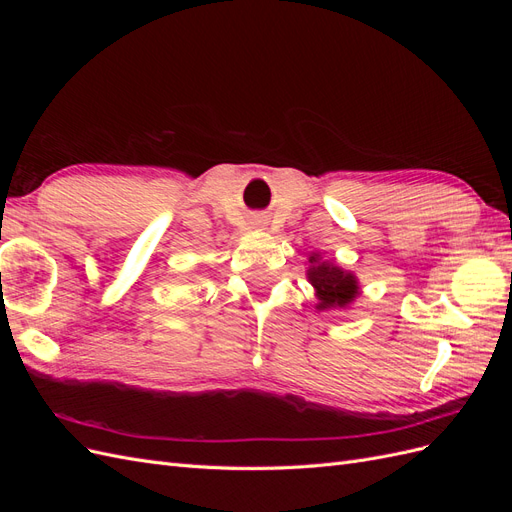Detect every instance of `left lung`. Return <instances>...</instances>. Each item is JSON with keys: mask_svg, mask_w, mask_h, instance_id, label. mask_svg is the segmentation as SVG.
I'll return each mask as SVG.
<instances>
[{"mask_svg": "<svg viewBox=\"0 0 512 512\" xmlns=\"http://www.w3.org/2000/svg\"><path fill=\"white\" fill-rule=\"evenodd\" d=\"M307 282L314 286L316 292V309L329 312V309H346L361 294L359 277L352 271H346L333 260H322L320 252L309 254Z\"/></svg>", "mask_w": 512, "mask_h": 512, "instance_id": "left-lung-1", "label": "left lung"}]
</instances>
